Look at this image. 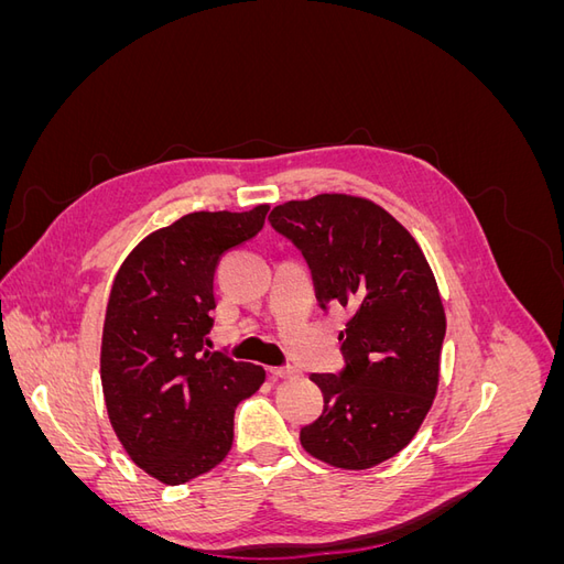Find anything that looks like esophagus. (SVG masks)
Returning <instances> with one entry per match:
<instances>
[{
	"label": "esophagus",
	"instance_id": "esophagus-1",
	"mask_svg": "<svg viewBox=\"0 0 564 564\" xmlns=\"http://www.w3.org/2000/svg\"><path fill=\"white\" fill-rule=\"evenodd\" d=\"M270 373L275 379H296L299 377V369H294V367H272Z\"/></svg>",
	"mask_w": 564,
	"mask_h": 564
}]
</instances>
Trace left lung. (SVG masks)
<instances>
[{
	"label": "left lung",
	"mask_w": 564,
	"mask_h": 564,
	"mask_svg": "<svg viewBox=\"0 0 564 564\" xmlns=\"http://www.w3.org/2000/svg\"><path fill=\"white\" fill-rule=\"evenodd\" d=\"M268 220L308 261L322 308L352 313L338 334L344 371L311 377L324 409L301 445L334 468L379 466L412 442L437 392L447 317L433 270L409 230L365 197L292 199Z\"/></svg>",
	"instance_id": "8db88e82"
}]
</instances>
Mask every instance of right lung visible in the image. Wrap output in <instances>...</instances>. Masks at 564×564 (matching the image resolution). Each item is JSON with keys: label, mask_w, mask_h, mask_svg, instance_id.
I'll use <instances>...</instances> for the list:
<instances>
[{"label": "right lung", "mask_w": 564, "mask_h": 564, "mask_svg": "<svg viewBox=\"0 0 564 564\" xmlns=\"http://www.w3.org/2000/svg\"><path fill=\"white\" fill-rule=\"evenodd\" d=\"M268 209L187 214L135 245L115 275L100 344L108 419L133 464L164 485L228 456L235 406L265 381L263 367L212 352L207 334L220 256L259 235Z\"/></svg>", "instance_id": "right-lung-1"}]
</instances>
